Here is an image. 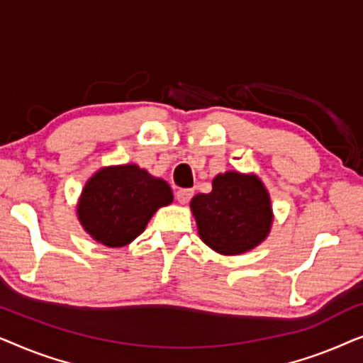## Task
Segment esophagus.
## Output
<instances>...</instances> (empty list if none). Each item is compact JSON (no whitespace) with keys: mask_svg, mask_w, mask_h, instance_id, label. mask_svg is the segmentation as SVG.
Here are the masks:
<instances>
[{"mask_svg":"<svg viewBox=\"0 0 363 363\" xmlns=\"http://www.w3.org/2000/svg\"><path fill=\"white\" fill-rule=\"evenodd\" d=\"M191 196H193V190H178L175 193L177 201L180 203V205H186V203L191 200Z\"/></svg>","mask_w":363,"mask_h":363,"instance_id":"1","label":"esophagus"}]
</instances>
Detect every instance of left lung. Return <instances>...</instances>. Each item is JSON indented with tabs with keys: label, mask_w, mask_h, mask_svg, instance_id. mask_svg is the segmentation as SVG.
<instances>
[{
	"label": "left lung",
	"mask_w": 363,
	"mask_h": 363,
	"mask_svg": "<svg viewBox=\"0 0 363 363\" xmlns=\"http://www.w3.org/2000/svg\"><path fill=\"white\" fill-rule=\"evenodd\" d=\"M211 186L210 193H198L190 203L201 241L225 256L259 246L274 221L269 191L261 178L231 170L218 173Z\"/></svg>",
	"instance_id": "obj_1"
}]
</instances>
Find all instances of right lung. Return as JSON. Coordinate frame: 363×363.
<instances>
[{
  "instance_id": "obj_1",
  "label": "right lung",
  "mask_w": 363,
  "mask_h": 363,
  "mask_svg": "<svg viewBox=\"0 0 363 363\" xmlns=\"http://www.w3.org/2000/svg\"><path fill=\"white\" fill-rule=\"evenodd\" d=\"M170 185L135 163L102 167L79 196L77 220L92 240L123 247L140 236L158 208L170 205Z\"/></svg>"
}]
</instances>
